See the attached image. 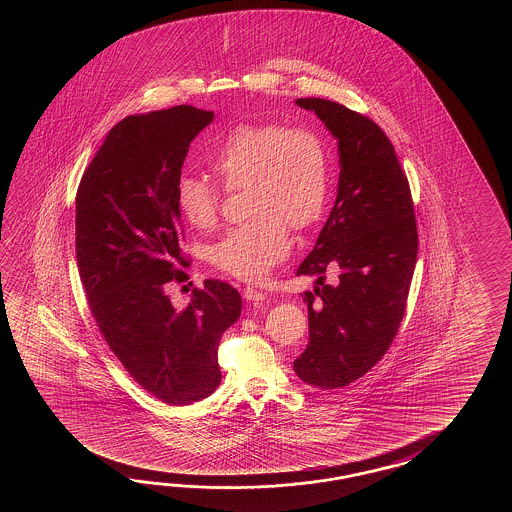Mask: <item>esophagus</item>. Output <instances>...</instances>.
Returning a JSON list of instances; mask_svg holds the SVG:
<instances>
[{"label": "esophagus", "instance_id": "34e87169", "mask_svg": "<svg viewBox=\"0 0 512 512\" xmlns=\"http://www.w3.org/2000/svg\"><path fill=\"white\" fill-rule=\"evenodd\" d=\"M243 298L247 300V302H261V300H265L267 298V294L261 293L258 289H254V287H245L243 289Z\"/></svg>", "mask_w": 512, "mask_h": 512}]
</instances>
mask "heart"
Here are the masks:
<instances>
[{
	"mask_svg": "<svg viewBox=\"0 0 512 512\" xmlns=\"http://www.w3.org/2000/svg\"><path fill=\"white\" fill-rule=\"evenodd\" d=\"M203 159L225 185L247 186L245 203L251 216L208 247V263L238 280H261L291 251L289 227H311L326 208V142L305 128L240 124L207 148ZM175 205L192 229L205 232L218 221V192L199 177H179Z\"/></svg>",
	"mask_w": 512,
	"mask_h": 512,
	"instance_id": "heart-1",
	"label": "heart"
}]
</instances>
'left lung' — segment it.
<instances>
[{"label": "left lung", "instance_id": "left-lung-1", "mask_svg": "<svg viewBox=\"0 0 512 512\" xmlns=\"http://www.w3.org/2000/svg\"><path fill=\"white\" fill-rule=\"evenodd\" d=\"M338 146L337 199L315 249L296 274L316 276L305 291L309 344L294 360L302 381L342 388L382 359L401 326L417 260L408 179L390 139L373 120L324 100L298 98ZM338 274L324 284L325 272Z\"/></svg>", "mask_w": 512, "mask_h": 512}]
</instances>
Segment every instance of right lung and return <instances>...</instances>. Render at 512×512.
Instances as JSON below:
<instances>
[{
  "label": "right lung",
  "mask_w": 512,
  "mask_h": 512,
  "mask_svg": "<svg viewBox=\"0 0 512 512\" xmlns=\"http://www.w3.org/2000/svg\"><path fill=\"white\" fill-rule=\"evenodd\" d=\"M212 120L192 106L120 120L77 192L78 272L98 329L131 379L172 406L218 388L219 340L241 315L240 293L219 280L194 289L185 309L164 293L185 263L175 185Z\"/></svg>",
  "instance_id": "obj_1"
}]
</instances>
